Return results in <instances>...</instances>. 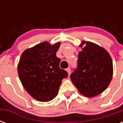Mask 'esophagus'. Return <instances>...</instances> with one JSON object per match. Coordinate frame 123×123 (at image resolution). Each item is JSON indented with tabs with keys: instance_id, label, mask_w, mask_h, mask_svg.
Listing matches in <instances>:
<instances>
[{
	"instance_id": "1",
	"label": "esophagus",
	"mask_w": 123,
	"mask_h": 123,
	"mask_svg": "<svg viewBox=\"0 0 123 123\" xmlns=\"http://www.w3.org/2000/svg\"><path fill=\"white\" fill-rule=\"evenodd\" d=\"M66 71H67L68 75H69L70 74H71V69H70V68H67V69H66Z\"/></svg>"
}]
</instances>
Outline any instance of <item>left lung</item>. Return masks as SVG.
Here are the masks:
<instances>
[{"instance_id":"1","label":"left lung","mask_w":123,"mask_h":123,"mask_svg":"<svg viewBox=\"0 0 123 123\" xmlns=\"http://www.w3.org/2000/svg\"><path fill=\"white\" fill-rule=\"evenodd\" d=\"M78 57V67L70 79L80 93L87 98L99 95L111 83L112 60L105 48L90 41H82Z\"/></svg>"}]
</instances>
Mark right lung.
<instances>
[{
    "label": "right lung",
    "instance_id": "add662e5",
    "mask_svg": "<svg viewBox=\"0 0 123 123\" xmlns=\"http://www.w3.org/2000/svg\"><path fill=\"white\" fill-rule=\"evenodd\" d=\"M61 43H40L27 48L21 55L18 73L26 91L39 101H51L57 95L67 71L61 69V59L56 56Z\"/></svg>",
    "mask_w": 123,
    "mask_h": 123
}]
</instances>
